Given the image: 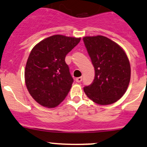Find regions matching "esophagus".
<instances>
[{"instance_id": "obj_1", "label": "esophagus", "mask_w": 147, "mask_h": 147, "mask_svg": "<svg viewBox=\"0 0 147 147\" xmlns=\"http://www.w3.org/2000/svg\"><path fill=\"white\" fill-rule=\"evenodd\" d=\"M82 79H83L82 77H78V78H76V81L77 83H80V82H81Z\"/></svg>"}]
</instances>
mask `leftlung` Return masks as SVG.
I'll use <instances>...</instances> for the list:
<instances>
[{
    "label": "left lung",
    "mask_w": 147,
    "mask_h": 147,
    "mask_svg": "<svg viewBox=\"0 0 147 147\" xmlns=\"http://www.w3.org/2000/svg\"><path fill=\"white\" fill-rule=\"evenodd\" d=\"M95 69V78L84 87L86 95L98 105L117 102L127 91L131 68L124 49L116 42L101 35L83 38Z\"/></svg>",
    "instance_id": "obj_1"
}]
</instances>
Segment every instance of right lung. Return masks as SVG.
<instances>
[{
	"label": "right lung",
	"instance_id": "1",
	"mask_svg": "<svg viewBox=\"0 0 147 147\" xmlns=\"http://www.w3.org/2000/svg\"><path fill=\"white\" fill-rule=\"evenodd\" d=\"M80 40L81 37L56 34L32 49L25 66V81L30 96L40 105L53 108L68 95L74 79L65 57Z\"/></svg>",
	"mask_w": 147,
	"mask_h": 147
}]
</instances>
